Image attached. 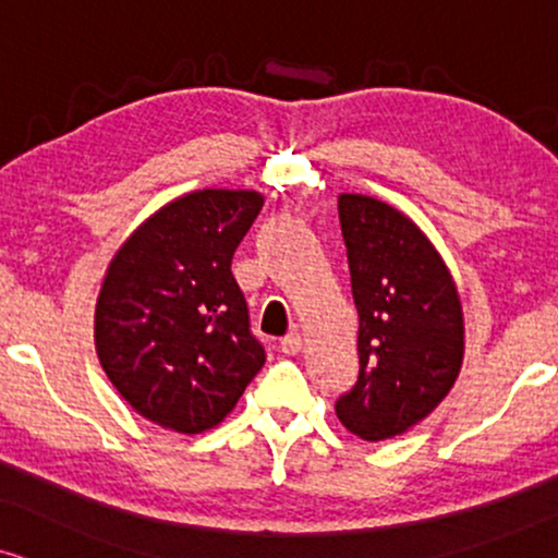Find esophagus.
Here are the masks:
<instances>
[{
  "label": "esophagus",
  "instance_id": "1",
  "mask_svg": "<svg viewBox=\"0 0 558 558\" xmlns=\"http://www.w3.org/2000/svg\"><path fill=\"white\" fill-rule=\"evenodd\" d=\"M280 351L288 355H296L301 351V335L299 332H288L283 340H280Z\"/></svg>",
  "mask_w": 558,
  "mask_h": 558
}]
</instances>
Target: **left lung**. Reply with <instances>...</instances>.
I'll return each instance as SVG.
<instances>
[{
  "mask_svg": "<svg viewBox=\"0 0 558 558\" xmlns=\"http://www.w3.org/2000/svg\"><path fill=\"white\" fill-rule=\"evenodd\" d=\"M338 213L361 366L335 413L359 439H392L424 421L458 381L465 355L460 293L436 246L398 207L345 192Z\"/></svg>",
  "mask_w": 558,
  "mask_h": 558,
  "instance_id": "obj_1",
  "label": "left lung"
}]
</instances>
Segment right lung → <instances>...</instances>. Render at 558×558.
<instances>
[{"label":"right lung","instance_id":"1","mask_svg":"<svg viewBox=\"0 0 558 558\" xmlns=\"http://www.w3.org/2000/svg\"><path fill=\"white\" fill-rule=\"evenodd\" d=\"M262 205L254 190L181 194L106 267L93 322L98 361L134 411L169 432L218 426L265 364L231 272Z\"/></svg>","mask_w":558,"mask_h":558}]
</instances>
